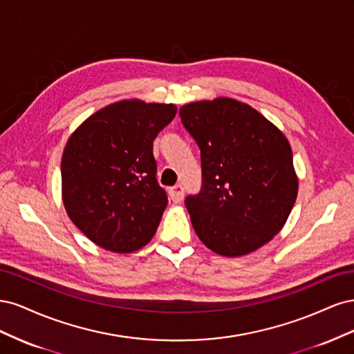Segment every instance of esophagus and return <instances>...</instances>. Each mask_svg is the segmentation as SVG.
<instances>
[{
	"label": "esophagus",
	"instance_id": "obj_1",
	"mask_svg": "<svg viewBox=\"0 0 354 354\" xmlns=\"http://www.w3.org/2000/svg\"><path fill=\"white\" fill-rule=\"evenodd\" d=\"M168 194H169L171 201H173L174 203H180L181 201H183V198H185V189H183V186H181V185H176V186H173V187L168 190Z\"/></svg>",
	"mask_w": 354,
	"mask_h": 354
}]
</instances>
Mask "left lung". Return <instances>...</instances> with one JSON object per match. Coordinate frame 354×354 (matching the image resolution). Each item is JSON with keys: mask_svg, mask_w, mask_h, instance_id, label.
<instances>
[{"mask_svg": "<svg viewBox=\"0 0 354 354\" xmlns=\"http://www.w3.org/2000/svg\"><path fill=\"white\" fill-rule=\"evenodd\" d=\"M180 118L201 149V194L186 198L198 238L223 257L257 251L282 230L297 199L288 138L230 97L187 103Z\"/></svg>", "mask_w": 354, "mask_h": 354, "instance_id": "obj_1", "label": "left lung"}]
</instances>
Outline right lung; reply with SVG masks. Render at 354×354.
<instances>
[{
    "instance_id": "add662e5",
    "label": "right lung",
    "mask_w": 354,
    "mask_h": 354,
    "mask_svg": "<svg viewBox=\"0 0 354 354\" xmlns=\"http://www.w3.org/2000/svg\"><path fill=\"white\" fill-rule=\"evenodd\" d=\"M173 103L125 99L90 115L62 155V199L85 236L113 252L140 250L167 207L152 153L158 133L174 120Z\"/></svg>"
}]
</instances>
